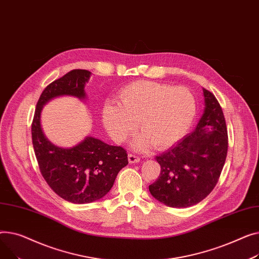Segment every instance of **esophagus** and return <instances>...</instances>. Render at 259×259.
<instances>
[{
  "label": "esophagus",
  "instance_id": "1",
  "mask_svg": "<svg viewBox=\"0 0 259 259\" xmlns=\"http://www.w3.org/2000/svg\"><path fill=\"white\" fill-rule=\"evenodd\" d=\"M127 158H128V162H130L131 164H133V163H138V162H140V158H139L138 156L134 155V154H130V155L127 156Z\"/></svg>",
  "mask_w": 259,
  "mask_h": 259
}]
</instances>
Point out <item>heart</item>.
Returning <instances> with one entry per match:
<instances>
[{
	"instance_id": "b5f03b06",
	"label": "heart",
	"mask_w": 259,
	"mask_h": 259,
	"mask_svg": "<svg viewBox=\"0 0 259 259\" xmlns=\"http://www.w3.org/2000/svg\"><path fill=\"white\" fill-rule=\"evenodd\" d=\"M116 102L102 106V124L115 142L123 143L139 123L142 133L132 143L137 150L153 145L159 150L171 147L187 134L196 112L195 99L188 89L148 80L121 88Z\"/></svg>"
}]
</instances>
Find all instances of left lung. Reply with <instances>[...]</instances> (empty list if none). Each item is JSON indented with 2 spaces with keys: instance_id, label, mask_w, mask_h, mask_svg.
Segmentation results:
<instances>
[{
  "instance_id": "left-lung-1",
  "label": "left lung",
  "mask_w": 259,
  "mask_h": 259,
  "mask_svg": "<svg viewBox=\"0 0 259 259\" xmlns=\"http://www.w3.org/2000/svg\"><path fill=\"white\" fill-rule=\"evenodd\" d=\"M204 112L192 133L156 157L161 166L149 192L162 204L187 208L200 203L215 187L227 157L228 134L221 105L203 89Z\"/></svg>"
}]
</instances>
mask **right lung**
I'll return each mask as SVG.
<instances>
[{"label":"right lung","instance_id":"right-lung-1","mask_svg":"<svg viewBox=\"0 0 259 259\" xmlns=\"http://www.w3.org/2000/svg\"><path fill=\"white\" fill-rule=\"evenodd\" d=\"M91 77L87 70H72L47 85L37 101L32 122V143L40 172L51 189L74 204L92 203L108 194L118 172L128 164L121 146H113L88 136L72 147L54 145L41 128L44 105L54 98L73 96L87 99L85 83Z\"/></svg>","mask_w":259,"mask_h":259}]
</instances>
